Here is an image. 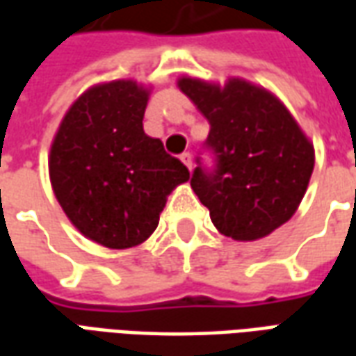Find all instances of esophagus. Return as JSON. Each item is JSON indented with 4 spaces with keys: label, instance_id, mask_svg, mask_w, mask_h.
<instances>
[{
    "label": "esophagus",
    "instance_id": "1",
    "mask_svg": "<svg viewBox=\"0 0 356 356\" xmlns=\"http://www.w3.org/2000/svg\"><path fill=\"white\" fill-rule=\"evenodd\" d=\"M181 162L185 163L188 170H193V154H191V152H183V154H181Z\"/></svg>",
    "mask_w": 356,
    "mask_h": 356
}]
</instances>
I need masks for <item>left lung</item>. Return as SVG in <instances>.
<instances>
[{
    "label": "left lung",
    "mask_w": 356,
    "mask_h": 356,
    "mask_svg": "<svg viewBox=\"0 0 356 356\" xmlns=\"http://www.w3.org/2000/svg\"><path fill=\"white\" fill-rule=\"evenodd\" d=\"M181 91L209 122L204 150L196 158L191 186L209 209L221 234L257 240L286 223L298 209L314 168L307 140L282 102L244 80L225 88L183 78Z\"/></svg>",
    "instance_id": "1"
}]
</instances>
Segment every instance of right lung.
I'll use <instances>...</instances> for the list:
<instances>
[{"label":"right lung","instance_id":"obj_1","mask_svg":"<svg viewBox=\"0 0 356 356\" xmlns=\"http://www.w3.org/2000/svg\"><path fill=\"white\" fill-rule=\"evenodd\" d=\"M147 101V89L129 80L91 88L66 112L51 147L58 204L83 236L114 250L145 242L165 196L191 175L143 131Z\"/></svg>","mask_w":356,"mask_h":356}]
</instances>
